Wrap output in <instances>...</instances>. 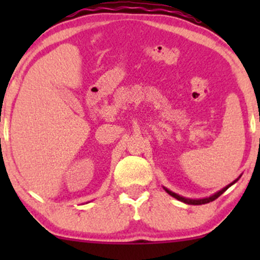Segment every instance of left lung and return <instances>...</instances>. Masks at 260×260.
Segmentation results:
<instances>
[{
	"instance_id": "8db88e82",
	"label": "left lung",
	"mask_w": 260,
	"mask_h": 260,
	"mask_svg": "<svg viewBox=\"0 0 260 260\" xmlns=\"http://www.w3.org/2000/svg\"><path fill=\"white\" fill-rule=\"evenodd\" d=\"M236 181H237V180H236ZM236 181H235V182H236ZM231 184H232V183H231ZM231 184H229V186H226L225 188H222V189L220 190V192L215 193V194H214V196L209 197V198H204V199H188V198H183V197L176 194V193L171 192V190H169V189H165V190L169 193L170 196H172V197H174V198L178 199V201H181V202H183V203H187V204H190V205H202V204H207V203H210V202L215 201V199L219 198V197L221 196L222 193L225 192V190L228 189V188H229L230 186H231Z\"/></svg>"
}]
</instances>
